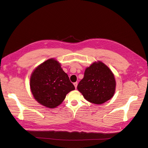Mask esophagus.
Returning a JSON list of instances; mask_svg holds the SVG:
<instances>
[{
	"instance_id": "esophagus-1",
	"label": "esophagus",
	"mask_w": 148,
	"mask_h": 148,
	"mask_svg": "<svg viewBox=\"0 0 148 148\" xmlns=\"http://www.w3.org/2000/svg\"><path fill=\"white\" fill-rule=\"evenodd\" d=\"M74 86H75V88H77V85H78V83H77V82L74 83Z\"/></svg>"
}]
</instances>
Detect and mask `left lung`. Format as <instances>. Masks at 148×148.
I'll return each instance as SVG.
<instances>
[{
    "instance_id": "1",
    "label": "left lung",
    "mask_w": 148,
    "mask_h": 148,
    "mask_svg": "<svg viewBox=\"0 0 148 148\" xmlns=\"http://www.w3.org/2000/svg\"><path fill=\"white\" fill-rule=\"evenodd\" d=\"M116 88L114 74L101 61L92 63L86 69L84 78L77 86L78 90L88 101L101 104L113 96Z\"/></svg>"
}]
</instances>
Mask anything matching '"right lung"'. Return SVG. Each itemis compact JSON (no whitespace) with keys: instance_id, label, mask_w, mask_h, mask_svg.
<instances>
[{"instance_id":"right-lung-1","label":"right lung","mask_w":148,"mask_h":148,"mask_svg":"<svg viewBox=\"0 0 148 148\" xmlns=\"http://www.w3.org/2000/svg\"><path fill=\"white\" fill-rule=\"evenodd\" d=\"M30 87L35 99L51 109L61 104L66 94L75 89L60 64L53 58L45 61L34 70Z\"/></svg>"}]
</instances>
